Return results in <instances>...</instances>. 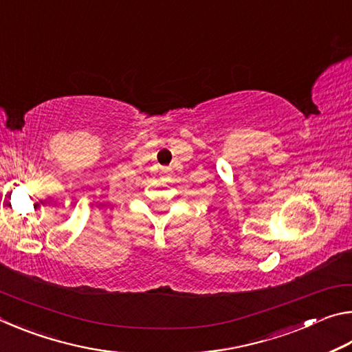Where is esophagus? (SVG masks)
Listing matches in <instances>:
<instances>
[{"label": "esophagus", "instance_id": "34e87169", "mask_svg": "<svg viewBox=\"0 0 352 352\" xmlns=\"http://www.w3.org/2000/svg\"><path fill=\"white\" fill-rule=\"evenodd\" d=\"M164 172H166V170H164Z\"/></svg>", "mask_w": 352, "mask_h": 352}]
</instances>
